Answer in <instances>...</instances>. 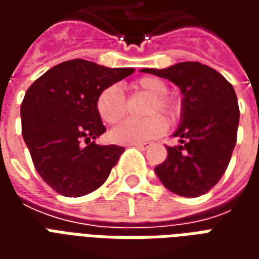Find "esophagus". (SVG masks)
I'll return each instance as SVG.
<instances>
[{"instance_id": "1", "label": "esophagus", "mask_w": 259, "mask_h": 259, "mask_svg": "<svg viewBox=\"0 0 259 259\" xmlns=\"http://www.w3.org/2000/svg\"><path fill=\"white\" fill-rule=\"evenodd\" d=\"M133 146H135L136 148H139V150H143V151H146L147 148L151 146V144H150V143H141V144H133Z\"/></svg>"}]
</instances>
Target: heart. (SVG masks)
<instances>
[{
  "label": "heart",
  "instance_id": "1",
  "mask_svg": "<svg viewBox=\"0 0 259 259\" xmlns=\"http://www.w3.org/2000/svg\"><path fill=\"white\" fill-rule=\"evenodd\" d=\"M132 89L151 97L147 107V115H152L143 120L126 119L109 132V139L116 144L133 146L154 140L166 132V122L154 113H162L165 118L174 122L180 113L179 104L166 98L168 87L162 80L154 76H144L133 81ZM97 113L102 122L113 124L123 118L126 112V102L118 85H109L100 93L96 102Z\"/></svg>",
  "mask_w": 259,
  "mask_h": 259
}]
</instances>
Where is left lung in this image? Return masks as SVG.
<instances>
[{
    "label": "left lung",
    "instance_id": "left-lung-1",
    "mask_svg": "<svg viewBox=\"0 0 259 259\" xmlns=\"http://www.w3.org/2000/svg\"><path fill=\"white\" fill-rule=\"evenodd\" d=\"M141 72L170 80L183 94L180 124L174 133L180 144L166 147L168 157L155 174L175 194H205L225 174L237 140L240 111L233 85L200 62Z\"/></svg>",
    "mask_w": 259,
    "mask_h": 259
}]
</instances>
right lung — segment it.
Here are the masks:
<instances>
[{"instance_id":"1","label":"right lung","mask_w":259,"mask_h":259,"mask_svg":"<svg viewBox=\"0 0 259 259\" xmlns=\"http://www.w3.org/2000/svg\"><path fill=\"white\" fill-rule=\"evenodd\" d=\"M133 72L72 59L47 70L27 89L20 105L22 136L34 168L53 190L81 197L108 179L124 148L96 144L107 130L96 102L104 89Z\"/></svg>"}]
</instances>
